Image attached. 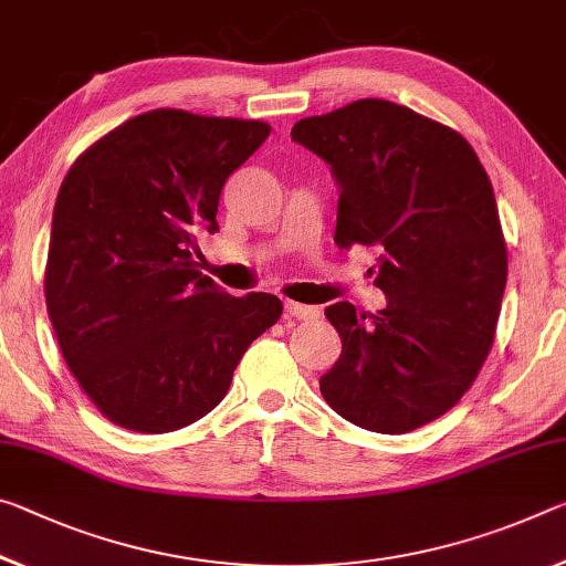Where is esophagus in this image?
<instances>
[{
  "mask_svg": "<svg viewBox=\"0 0 566 566\" xmlns=\"http://www.w3.org/2000/svg\"><path fill=\"white\" fill-rule=\"evenodd\" d=\"M284 315L286 317H294V319H319L322 310L319 307H312V304H300V302L286 300L284 302Z\"/></svg>",
  "mask_w": 566,
  "mask_h": 566,
  "instance_id": "esophagus-1",
  "label": "esophagus"
}]
</instances>
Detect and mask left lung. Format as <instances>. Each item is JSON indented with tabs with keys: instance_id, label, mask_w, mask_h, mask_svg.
Instances as JSON below:
<instances>
[{
	"instance_id": "1",
	"label": "left lung",
	"mask_w": 566,
	"mask_h": 566,
	"mask_svg": "<svg viewBox=\"0 0 566 566\" xmlns=\"http://www.w3.org/2000/svg\"><path fill=\"white\" fill-rule=\"evenodd\" d=\"M292 140L332 166L335 244L378 251L388 297L378 315L325 310L343 355L322 398L365 430L408 433L463 398L496 335L509 256L489 174L461 133L378 97L302 118Z\"/></svg>"
}]
</instances>
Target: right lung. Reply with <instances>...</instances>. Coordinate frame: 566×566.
<instances>
[{
  "label": "right lung",
  "mask_w": 566,
  "mask_h": 566,
  "mask_svg": "<svg viewBox=\"0 0 566 566\" xmlns=\"http://www.w3.org/2000/svg\"><path fill=\"white\" fill-rule=\"evenodd\" d=\"M269 133L264 120L158 107L70 166L44 300L70 373L111 423L170 433L203 418L282 317L280 297H231L196 262V237L217 231L223 184Z\"/></svg>",
  "instance_id": "add662e5"
}]
</instances>
